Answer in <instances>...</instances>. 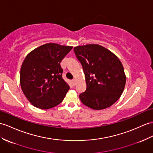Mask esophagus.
I'll use <instances>...</instances> for the list:
<instances>
[{
    "label": "esophagus",
    "instance_id": "1",
    "mask_svg": "<svg viewBox=\"0 0 153 153\" xmlns=\"http://www.w3.org/2000/svg\"><path fill=\"white\" fill-rule=\"evenodd\" d=\"M72 84H73V85H74L76 84V80H75V79L72 80Z\"/></svg>",
    "mask_w": 153,
    "mask_h": 153
}]
</instances>
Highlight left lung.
<instances>
[{
  "label": "left lung",
  "instance_id": "obj_1",
  "mask_svg": "<svg viewBox=\"0 0 153 153\" xmlns=\"http://www.w3.org/2000/svg\"><path fill=\"white\" fill-rule=\"evenodd\" d=\"M74 52L81 63L87 88L79 95L84 105L100 110L120 99L126 84L124 68L120 59L97 44L77 46Z\"/></svg>",
  "mask_w": 153,
  "mask_h": 153
}]
</instances>
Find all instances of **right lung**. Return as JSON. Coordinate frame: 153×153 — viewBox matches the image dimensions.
I'll return each instance as SVG.
<instances>
[{"instance_id": "add662e5", "label": "right lung", "mask_w": 153, "mask_h": 153, "mask_svg": "<svg viewBox=\"0 0 153 153\" xmlns=\"http://www.w3.org/2000/svg\"><path fill=\"white\" fill-rule=\"evenodd\" d=\"M71 46L46 43L28 53L21 65L22 91L33 106L47 110L60 103L69 89L62 79L60 62Z\"/></svg>"}]
</instances>
